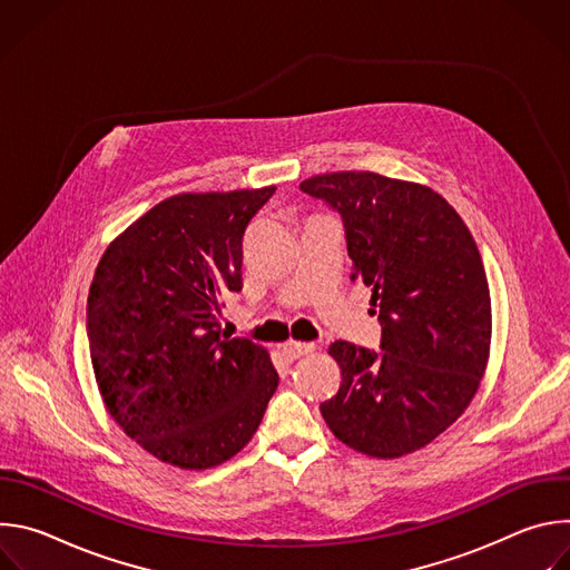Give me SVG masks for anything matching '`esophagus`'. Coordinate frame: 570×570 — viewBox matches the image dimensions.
I'll return each instance as SVG.
<instances>
[{
    "mask_svg": "<svg viewBox=\"0 0 570 570\" xmlns=\"http://www.w3.org/2000/svg\"><path fill=\"white\" fill-rule=\"evenodd\" d=\"M313 350H315L313 343H299V341H288V343H284V354H286L288 358H299V356H304V354H311Z\"/></svg>",
    "mask_w": 570,
    "mask_h": 570,
    "instance_id": "obj_1",
    "label": "esophagus"
}]
</instances>
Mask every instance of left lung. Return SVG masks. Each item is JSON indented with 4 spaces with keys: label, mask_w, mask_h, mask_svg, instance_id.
Instances as JSON below:
<instances>
[{
    "label": "left lung",
    "mask_w": 570,
    "mask_h": 570,
    "mask_svg": "<svg viewBox=\"0 0 570 570\" xmlns=\"http://www.w3.org/2000/svg\"><path fill=\"white\" fill-rule=\"evenodd\" d=\"M299 189L343 216L352 279L372 291L381 320V352L330 347L343 381L320 413L358 453L409 455L466 411L490 358L492 299L475 240L417 183L336 171Z\"/></svg>",
    "instance_id": "8db88e82"
}]
</instances>
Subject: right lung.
Segmentation results:
<instances>
[{
	"label": "right lung",
	"instance_id": "1",
	"mask_svg": "<svg viewBox=\"0 0 570 570\" xmlns=\"http://www.w3.org/2000/svg\"><path fill=\"white\" fill-rule=\"evenodd\" d=\"M275 187L178 194L106 248L88 338L110 417L157 460L203 471L257 433L279 376L271 354L220 332L240 291L243 234Z\"/></svg>",
	"mask_w": 570,
	"mask_h": 570
}]
</instances>
